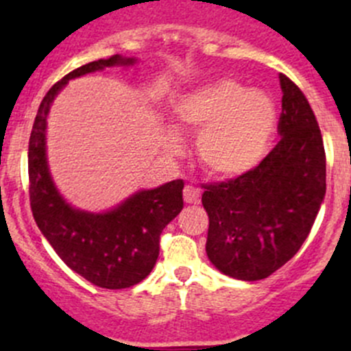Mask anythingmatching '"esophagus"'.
Listing matches in <instances>:
<instances>
[{
	"instance_id": "esophagus-1",
	"label": "esophagus",
	"mask_w": 351,
	"mask_h": 351,
	"mask_svg": "<svg viewBox=\"0 0 351 351\" xmlns=\"http://www.w3.org/2000/svg\"><path fill=\"white\" fill-rule=\"evenodd\" d=\"M183 198H185L186 204H198L200 202V190L192 185H186L183 189Z\"/></svg>"
}]
</instances>
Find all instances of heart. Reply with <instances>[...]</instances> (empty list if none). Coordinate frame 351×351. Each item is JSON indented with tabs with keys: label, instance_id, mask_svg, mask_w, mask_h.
Here are the masks:
<instances>
[{
	"label": "heart",
	"instance_id": "obj_1",
	"mask_svg": "<svg viewBox=\"0 0 351 351\" xmlns=\"http://www.w3.org/2000/svg\"><path fill=\"white\" fill-rule=\"evenodd\" d=\"M173 113L178 129L198 132V161L217 178L251 171L267 154L277 123V108L268 95L231 80L183 95ZM162 139L168 147L178 146L175 130L166 129Z\"/></svg>",
	"mask_w": 351,
	"mask_h": 351
}]
</instances>
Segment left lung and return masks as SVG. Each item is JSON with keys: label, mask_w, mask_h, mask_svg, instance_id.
I'll use <instances>...</instances> for the list:
<instances>
[{"label": "left lung", "mask_w": 351, "mask_h": 351, "mask_svg": "<svg viewBox=\"0 0 351 351\" xmlns=\"http://www.w3.org/2000/svg\"><path fill=\"white\" fill-rule=\"evenodd\" d=\"M280 141L254 169L204 185L205 251L224 275L267 278L300 250L326 193V154L316 115L302 91L280 74Z\"/></svg>", "instance_id": "8db88e82"}]
</instances>
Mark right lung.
Returning <instances> with one entry per match:
<instances>
[{
	"mask_svg": "<svg viewBox=\"0 0 351 351\" xmlns=\"http://www.w3.org/2000/svg\"><path fill=\"white\" fill-rule=\"evenodd\" d=\"M120 54L88 62L66 74L42 100L28 143L32 214L38 229L71 268L101 289H127L151 274L159 254L162 229L182 212L183 180L139 190L117 207L88 212L67 204L59 193L47 161V115L67 81L113 66H134Z\"/></svg>",
	"mask_w": 351,
	"mask_h": 351,
	"instance_id": "add662e5",
	"label": "right lung"
}]
</instances>
